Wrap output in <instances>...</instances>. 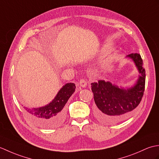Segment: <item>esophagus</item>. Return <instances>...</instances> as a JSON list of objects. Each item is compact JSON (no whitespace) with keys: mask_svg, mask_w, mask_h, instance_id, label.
<instances>
[{"mask_svg":"<svg viewBox=\"0 0 159 159\" xmlns=\"http://www.w3.org/2000/svg\"><path fill=\"white\" fill-rule=\"evenodd\" d=\"M79 85L82 87H85L87 85V81L85 79H80L79 81Z\"/></svg>","mask_w":159,"mask_h":159,"instance_id":"34e87169","label":"esophagus"}]
</instances>
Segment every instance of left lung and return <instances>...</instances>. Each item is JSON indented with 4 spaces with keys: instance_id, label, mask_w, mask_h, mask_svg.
<instances>
[{
    "instance_id": "obj_1",
    "label": "left lung",
    "mask_w": 159,
    "mask_h": 159,
    "mask_svg": "<svg viewBox=\"0 0 159 159\" xmlns=\"http://www.w3.org/2000/svg\"><path fill=\"white\" fill-rule=\"evenodd\" d=\"M127 57L133 60L140 74L133 87L127 89L119 88L104 80L91 83L97 106L96 116L104 124H114L127 119L143 96L146 71L143 67V60L138 53H132Z\"/></svg>"
}]
</instances>
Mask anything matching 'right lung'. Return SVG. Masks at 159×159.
<instances>
[{
	"mask_svg": "<svg viewBox=\"0 0 159 159\" xmlns=\"http://www.w3.org/2000/svg\"><path fill=\"white\" fill-rule=\"evenodd\" d=\"M75 89V84L67 83L59 90L52 102L47 105L37 109L25 107L30 120L42 128H54L59 126L63 122L66 117V104Z\"/></svg>",
	"mask_w": 159,
	"mask_h": 159,
	"instance_id": "obj_1",
	"label": "right lung"
}]
</instances>
